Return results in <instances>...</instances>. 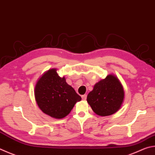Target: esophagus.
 <instances>
[{"label":"esophagus","instance_id":"esophagus-1","mask_svg":"<svg viewBox=\"0 0 155 155\" xmlns=\"http://www.w3.org/2000/svg\"><path fill=\"white\" fill-rule=\"evenodd\" d=\"M81 97H82V99L83 100H85L87 99V95H85H85H83Z\"/></svg>","mask_w":155,"mask_h":155}]
</instances>
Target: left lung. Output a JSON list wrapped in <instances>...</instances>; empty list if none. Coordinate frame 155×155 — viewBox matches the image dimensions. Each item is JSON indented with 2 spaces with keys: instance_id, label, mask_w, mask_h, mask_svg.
Masks as SVG:
<instances>
[{
  "instance_id": "obj_1",
  "label": "left lung",
  "mask_w": 155,
  "mask_h": 155,
  "mask_svg": "<svg viewBox=\"0 0 155 155\" xmlns=\"http://www.w3.org/2000/svg\"><path fill=\"white\" fill-rule=\"evenodd\" d=\"M124 96V89L119 80L114 75L109 74L95 84L87 95V101L95 114L106 117L119 110Z\"/></svg>"
}]
</instances>
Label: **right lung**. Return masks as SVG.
Listing matches in <instances>:
<instances>
[{
	"label": "right lung",
	"instance_id": "add662e5",
	"mask_svg": "<svg viewBox=\"0 0 155 155\" xmlns=\"http://www.w3.org/2000/svg\"><path fill=\"white\" fill-rule=\"evenodd\" d=\"M36 102L45 114L61 119L68 115L81 97L60 77L56 68L45 72L38 80L35 89Z\"/></svg>",
	"mask_w": 155,
	"mask_h": 155
}]
</instances>
